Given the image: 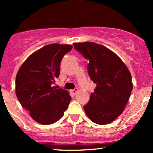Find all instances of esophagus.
Masks as SVG:
<instances>
[{"label":"esophagus","instance_id":"34e87169","mask_svg":"<svg viewBox=\"0 0 153 153\" xmlns=\"http://www.w3.org/2000/svg\"><path fill=\"white\" fill-rule=\"evenodd\" d=\"M78 88H75V89H73V90L71 91V93L73 95H76L77 94H78Z\"/></svg>","mask_w":153,"mask_h":153}]
</instances>
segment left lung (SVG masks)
Masks as SVG:
<instances>
[{"label": "left lung", "mask_w": 153, "mask_h": 153, "mask_svg": "<svg viewBox=\"0 0 153 153\" xmlns=\"http://www.w3.org/2000/svg\"><path fill=\"white\" fill-rule=\"evenodd\" d=\"M73 46L89 60L88 73L96 84L83 106L85 113L96 124L112 122L123 112L132 91L130 72L114 52L103 45L85 42Z\"/></svg>", "instance_id": "left-lung-1"}]
</instances>
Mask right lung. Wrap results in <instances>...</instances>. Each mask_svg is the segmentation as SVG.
I'll use <instances>...</instances> for the list:
<instances>
[{
	"mask_svg": "<svg viewBox=\"0 0 153 153\" xmlns=\"http://www.w3.org/2000/svg\"><path fill=\"white\" fill-rule=\"evenodd\" d=\"M73 46L51 44L31 54L19 68L16 93L21 105L34 120L51 124L64 114L71 101L69 93L53 86L62 57Z\"/></svg>",
	"mask_w": 153,
	"mask_h": 153,
	"instance_id": "1",
	"label": "right lung"
}]
</instances>
